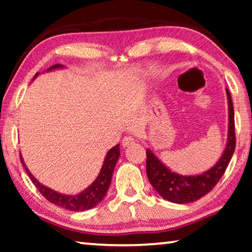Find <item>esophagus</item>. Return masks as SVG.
I'll use <instances>...</instances> for the list:
<instances>
[{
  "label": "esophagus",
  "mask_w": 252,
  "mask_h": 252,
  "mask_svg": "<svg viewBox=\"0 0 252 252\" xmlns=\"http://www.w3.org/2000/svg\"><path fill=\"white\" fill-rule=\"evenodd\" d=\"M134 143V140L133 138H131V136H125V138L122 139V146L123 147H127V146H131V144Z\"/></svg>",
  "instance_id": "1"
}]
</instances>
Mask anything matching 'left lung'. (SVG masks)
Returning <instances> with one entry per match:
<instances>
[{
	"instance_id": "1",
	"label": "left lung",
	"mask_w": 252,
	"mask_h": 252,
	"mask_svg": "<svg viewBox=\"0 0 252 252\" xmlns=\"http://www.w3.org/2000/svg\"><path fill=\"white\" fill-rule=\"evenodd\" d=\"M227 91L229 110L228 143L222 157L215 167L199 176H181L171 172L158 159L150 149H147V176L149 181L162 198L174 203H188L202 198L216 187L227 169L236 149L234 112L230 92Z\"/></svg>"
}]
</instances>
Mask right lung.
Segmentation results:
<instances>
[{
  "instance_id": "1",
  "label": "right lung",
  "mask_w": 252,
  "mask_h": 252,
  "mask_svg": "<svg viewBox=\"0 0 252 252\" xmlns=\"http://www.w3.org/2000/svg\"><path fill=\"white\" fill-rule=\"evenodd\" d=\"M59 67H63V65L55 64L53 66H51L48 70L50 71L53 69H59ZM37 74L39 73H36L35 76ZM119 156H120V148H119V144H117V146H114L112 149H110L108 153H106V157L104 159L103 165H102V169L99 173V176H97L95 180L93 181L92 185L76 195L61 194L57 192V191H53L52 189H49V188L41 185V183L32 176L31 172L29 171L27 165L24 164V161L22 159V157H21V155H20V158L25 171H27V173L29 174V177L33 182V185L36 187V189L40 191V193L43 195L48 201L52 202L53 204H57V206L61 208H64L66 210L84 211L95 207L96 204L100 203L102 201V199L105 197V194L108 192V189L110 187L111 179H112L114 167H116L117 164Z\"/></svg>"
}]
</instances>
